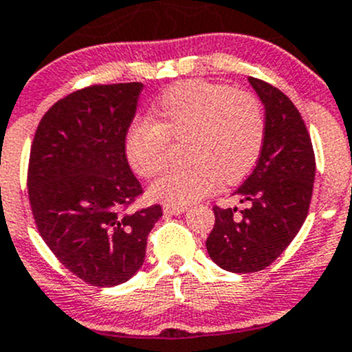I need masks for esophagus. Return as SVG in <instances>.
I'll list each match as a JSON object with an SVG mask.
<instances>
[{"label": "esophagus", "mask_w": 352, "mask_h": 352, "mask_svg": "<svg viewBox=\"0 0 352 352\" xmlns=\"http://www.w3.org/2000/svg\"><path fill=\"white\" fill-rule=\"evenodd\" d=\"M186 212V208L184 206H175V205H168V203H165L163 205V213L165 215H180V213Z\"/></svg>", "instance_id": "obj_1"}]
</instances>
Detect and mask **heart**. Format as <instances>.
<instances>
[{
  "label": "heart",
  "mask_w": 352,
  "mask_h": 352,
  "mask_svg": "<svg viewBox=\"0 0 352 352\" xmlns=\"http://www.w3.org/2000/svg\"><path fill=\"white\" fill-rule=\"evenodd\" d=\"M151 120L131 121L124 133L128 165L142 179L166 166L168 140H186L184 170L149 187V196L168 205H189L212 195L221 179L236 184L257 165L265 144L264 109L255 95L226 85L184 81L161 94Z\"/></svg>",
  "instance_id": "obj_1"
}]
</instances>
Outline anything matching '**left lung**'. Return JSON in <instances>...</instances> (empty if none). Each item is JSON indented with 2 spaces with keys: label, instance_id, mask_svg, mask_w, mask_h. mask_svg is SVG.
Masks as SVG:
<instances>
[{
  "label": "left lung",
  "instance_id": "8db88e82",
  "mask_svg": "<svg viewBox=\"0 0 352 352\" xmlns=\"http://www.w3.org/2000/svg\"><path fill=\"white\" fill-rule=\"evenodd\" d=\"M264 104L265 144L257 166L234 191L248 208L213 206L215 226L206 238L210 258L229 272L271 265L297 236L309 212L316 160L304 120L281 90L248 78Z\"/></svg>",
  "mask_w": 352,
  "mask_h": 352
}]
</instances>
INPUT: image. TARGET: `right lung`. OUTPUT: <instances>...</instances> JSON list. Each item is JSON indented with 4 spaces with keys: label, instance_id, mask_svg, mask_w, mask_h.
Listing matches in <instances>:
<instances>
[{
    "label": "right lung",
    "instance_id": "right-lung-1",
    "mask_svg": "<svg viewBox=\"0 0 352 352\" xmlns=\"http://www.w3.org/2000/svg\"><path fill=\"white\" fill-rule=\"evenodd\" d=\"M142 83L94 85L55 102L29 156V201L55 257L94 287H116L146 258L160 205L128 212L142 186L124 156V133Z\"/></svg>",
    "mask_w": 352,
    "mask_h": 352
}]
</instances>
